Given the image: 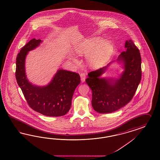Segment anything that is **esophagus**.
Listing matches in <instances>:
<instances>
[{"label": "esophagus", "instance_id": "esophagus-1", "mask_svg": "<svg viewBox=\"0 0 160 160\" xmlns=\"http://www.w3.org/2000/svg\"><path fill=\"white\" fill-rule=\"evenodd\" d=\"M86 74L84 73H82L80 74V78H81V80L82 82H85V79H86Z\"/></svg>", "mask_w": 160, "mask_h": 160}]
</instances>
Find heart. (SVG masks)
Listing matches in <instances>:
<instances>
[{
	"label": "heart",
	"instance_id": "b5f03b06",
	"mask_svg": "<svg viewBox=\"0 0 160 160\" xmlns=\"http://www.w3.org/2000/svg\"><path fill=\"white\" fill-rule=\"evenodd\" d=\"M112 44L110 41H102L100 38L95 37L85 39L78 44L76 53L80 55H88V62L93 66L104 63L112 52ZM73 60H76L73 58Z\"/></svg>",
	"mask_w": 160,
	"mask_h": 160
}]
</instances>
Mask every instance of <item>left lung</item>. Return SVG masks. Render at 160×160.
Returning a JSON list of instances; mask_svg holds the SVG:
<instances>
[{
    "mask_svg": "<svg viewBox=\"0 0 160 160\" xmlns=\"http://www.w3.org/2000/svg\"><path fill=\"white\" fill-rule=\"evenodd\" d=\"M126 51L121 52L118 60L124 62L125 70L120 78H100L109 64L88 73L86 79L92 90V108L99 113H110L124 106L134 97L141 78V58L139 49L132 40L126 41Z\"/></svg>",
    "mask_w": 160,
    "mask_h": 160,
    "instance_id": "8db88e82",
    "label": "left lung"
}]
</instances>
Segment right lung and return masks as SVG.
<instances>
[{
    "mask_svg": "<svg viewBox=\"0 0 160 160\" xmlns=\"http://www.w3.org/2000/svg\"><path fill=\"white\" fill-rule=\"evenodd\" d=\"M41 42L40 39H32L20 50L16 58V79L33 110L46 116H62L71 107L73 93L80 82V77L78 73L59 70L46 86L38 87L30 83L25 74V58L28 52L38 46Z\"/></svg>",
    "mask_w": 160,
    "mask_h": 160,
    "instance_id": "1",
    "label": "right lung"
}]
</instances>
